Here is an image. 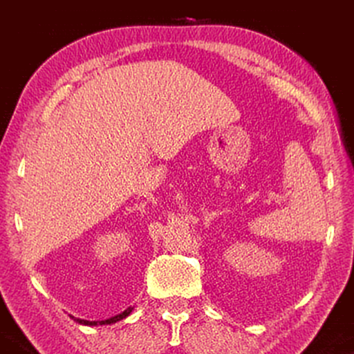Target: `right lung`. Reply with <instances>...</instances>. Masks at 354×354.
<instances>
[{
	"label": "right lung",
	"instance_id": "1",
	"mask_svg": "<svg viewBox=\"0 0 354 354\" xmlns=\"http://www.w3.org/2000/svg\"><path fill=\"white\" fill-rule=\"evenodd\" d=\"M131 310H133V308H128L127 310H123L122 314H118V315H115V317H111V319H107V320H101V322H88V320H81V319H73L77 322V323H81V325H88V326H95V325H111V323H115V322H118V320H123V319H127V317L131 314Z\"/></svg>",
	"mask_w": 354,
	"mask_h": 354
}]
</instances>
